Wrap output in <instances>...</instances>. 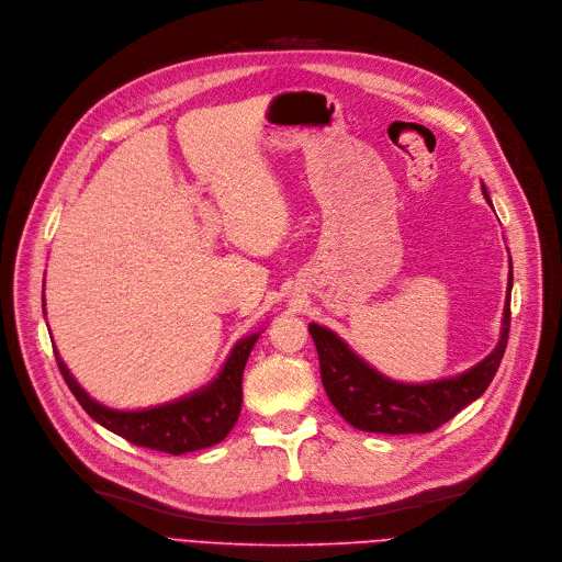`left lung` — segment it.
I'll list each match as a JSON object with an SVG mask.
<instances>
[{
  "label": "left lung",
  "mask_w": 562,
  "mask_h": 562,
  "mask_svg": "<svg viewBox=\"0 0 562 562\" xmlns=\"http://www.w3.org/2000/svg\"><path fill=\"white\" fill-rule=\"evenodd\" d=\"M485 202L492 206L485 186ZM508 288L502 317V331L494 347L474 368L456 376L426 383H404L381 374L360 358L336 331L311 322L308 331L319 356L322 383L336 411L360 431L368 434H428L449 422L468 404L476 402L499 370L510 331L513 262H508Z\"/></svg>",
  "instance_id": "left-lung-1"
}]
</instances>
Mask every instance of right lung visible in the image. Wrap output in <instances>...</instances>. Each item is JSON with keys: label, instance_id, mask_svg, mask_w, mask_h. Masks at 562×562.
I'll use <instances>...</instances> for the list:
<instances>
[{"label": "right lung", "instance_id": "1", "mask_svg": "<svg viewBox=\"0 0 562 562\" xmlns=\"http://www.w3.org/2000/svg\"><path fill=\"white\" fill-rule=\"evenodd\" d=\"M260 334L262 331L240 338L228 351L217 376L206 385L183 394L179 400L136 411H117L92 400L65 366L56 347L54 353L65 383L97 424L138 447L181 456L222 442L238 422L243 408V372Z\"/></svg>", "mask_w": 562, "mask_h": 562}]
</instances>
